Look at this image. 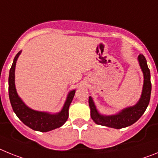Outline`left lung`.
Segmentation results:
<instances>
[{
    "instance_id": "obj_1",
    "label": "left lung",
    "mask_w": 158,
    "mask_h": 158,
    "mask_svg": "<svg viewBox=\"0 0 158 158\" xmlns=\"http://www.w3.org/2000/svg\"><path fill=\"white\" fill-rule=\"evenodd\" d=\"M140 68H142L144 75L143 88L141 98L133 106L122 110L116 114L102 115L98 113L91 97H89V106L90 108V117L94 123L104 127L114 129H122L131 126L142 117L147 108L151 94V82L150 71L147 66V62L143 55L140 54L138 57Z\"/></svg>"
}]
</instances>
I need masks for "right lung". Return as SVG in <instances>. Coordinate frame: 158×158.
Masks as SVG:
<instances>
[{
  "label": "right lung",
  "mask_w": 158,
  "mask_h": 158,
  "mask_svg": "<svg viewBox=\"0 0 158 158\" xmlns=\"http://www.w3.org/2000/svg\"><path fill=\"white\" fill-rule=\"evenodd\" d=\"M20 53L21 51L16 55L9 71V95L13 111L24 125L36 131L48 132L62 127L68 118V109L75 95V90H71L68 93L65 103L59 113L37 111L27 106L18 96L15 87V68Z\"/></svg>",
  "instance_id": "right-lung-1"
}]
</instances>
